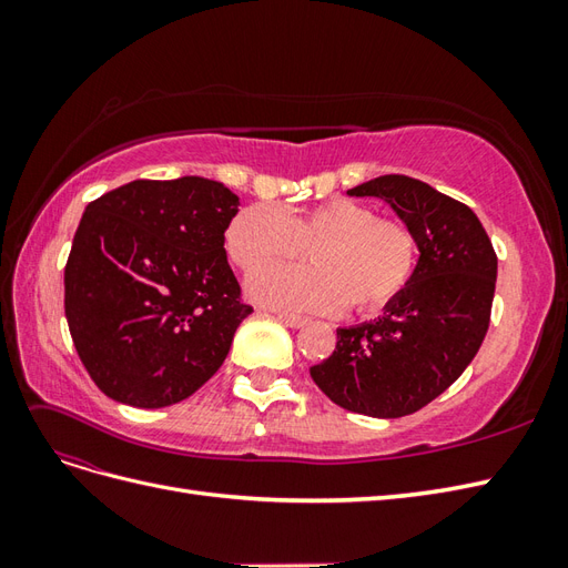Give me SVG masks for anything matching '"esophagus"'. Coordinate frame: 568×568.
Returning <instances> with one entry per match:
<instances>
[{
	"mask_svg": "<svg viewBox=\"0 0 568 568\" xmlns=\"http://www.w3.org/2000/svg\"><path fill=\"white\" fill-rule=\"evenodd\" d=\"M274 315H277L286 326H291V329H298V326H303L307 320L305 317H301V315H291V313H274Z\"/></svg>",
	"mask_w": 568,
	"mask_h": 568,
	"instance_id": "34e87169",
	"label": "esophagus"
}]
</instances>
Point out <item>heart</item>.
I'll return each mask as SVG.
<instances>
[{
	"mask_svg": "<svg viewBox=\"0 0 568 568\" xmlns=\"http://www.w3.org/2000/svg\"><path fill=\"white\" fill-rule=\"evenodd\" d=\"M314 246L313 268H268ZM225 248L236 267L256 272L248 296L286 311L376 313L409 286L419 263V242L405 222L376 217L367 203L332 199L307 211L282 213L270 203L239 211L225 230Z\"/></svg>",
	"mask_w": 568,
	"mask_h": 568,
	"instance_id": "obj_1",
	"label": "heart"
}]
</instances>
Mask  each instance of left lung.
<instances>
[{
	"mask_svg": "<svg viewBox=\"0 0 568 568\" xmlns=\"http://www.w3.org/2000/svg\"><path fill=\"white\" fill-rule=\"evenodd\" d=\"M384 199L419 242L409 286L374 322L336 329V348L311 367L326 398L357 415H412L457 382L490 324L497 255L469 205L407 175L348 189Z\"/></svg>",
	"mask_w": 568,
	"mask_h": 568,
	"instance_id": "8db88e82",
	"label": "left lung"
}]
</instances>
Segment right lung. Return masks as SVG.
<instances>
[{"mask_svg":"<svg viewBox=\"0 0 568 568\" xmlns=\"http://www.w3.org/2000/svg\"><path fill=\"white\" fill-rule=\"evenodd\" d=\"M236 211L225 184L194 175L134 180L84 209L63 307L84 369L115 403L175 405L225 363L253 313L225 253Z\"/></svg>","mask_w":568,"mask_h":568,"instance_id":"add662e5","label":"right lung"}]
</instances>
